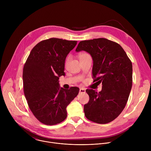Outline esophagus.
<instances>
[{
    "mask_svg": "<svg viewBox=\"0 0 151 151\" xmlns=\"http://www.w3.org/2000/svg\"><path fill=\"white\" fill-rule=\"evenodd\" d=\"M85 90L84 88H80L79 89V93H85Z\"/></svg>",
    "mask_w": 151,
    "mask_h": 151,
    "instance_id": "esophagus-1",
    "label": "esophagus"
}]
</instances>
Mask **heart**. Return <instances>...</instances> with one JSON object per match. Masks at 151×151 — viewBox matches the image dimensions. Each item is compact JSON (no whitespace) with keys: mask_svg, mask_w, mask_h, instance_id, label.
<instances>
[{"mask_svg":"<svg viewBox=\"0 0 151 151\" xmlns=\"http://www.w3.org/2000/svg\"><path fill=\"white\" fill-rule=\"evenodd\" d=\"M85 54H87V53H85V52L82 53V54H81L79 55V57H80V56H82V55H85Z\"/></svg>","mask_w":151,"mask_h":151,"instance_id":"b5f03b06","label":"heart"}]
</instances>
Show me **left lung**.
<instances>
[{"mask_svg": "<svg viewBox=\"0 0 151 151\" xmlns=\"http://www.w3.org/2000/svg\"><path fill=\"white\" fill-rule=\"evenodd\" d=\"M81 51L91 55L94 81L102 83L99 93L86 90L90 100L84 105L85 115L96 123H109L119 115L128 101L132 87V61L121 45L105 38L81 41L76 51Z\"/></svg>", "mask_w": 151, "mask_h": 151, "instance_id": "left-lung-1", "label": "left lung"}]
</instances>
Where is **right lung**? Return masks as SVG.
<instances>
[{
    "instance_id": "obj_1",
    "label": "right lung",
    "mask_w": 151,
    "mask_h": 151,
    "mask_svg": "<svg viewBox=\"0 0 151 151\" xmlns=\"http://www.w3.org/2000/svg\"><path fill=\"white\" fill-rule=\"evenodd\" d=\"M77 41L50 38L32 50L24 66L23 88L29 108L40 122L53 125L67 117L66 107L79 89L59 87V77L65 75L64 63Z\"/></svg>"
}]
</instances>
